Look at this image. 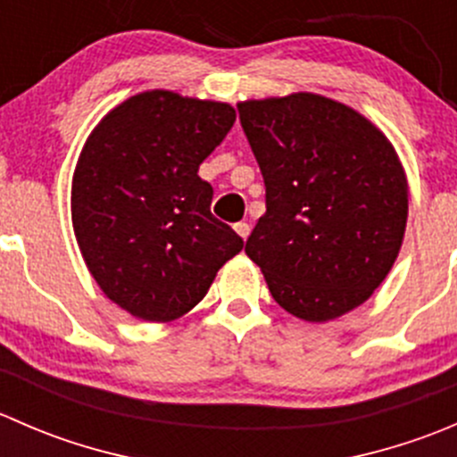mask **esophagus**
Wrapping results in <instances>:
<instances>
[{
  "mask_svg": "<svg viewBox=\"0 0 457 457\" xmlns=\"http://www.w3.org/2000/svg\"><path fill=\"white\" fill-rule=\"evenodd\" d=\"M234 229H237V234L243 238V241H247V237H250V232H252L250 223H245V220H238V223H234Z\"/></svg>",
  "mask_w": 457,
  "mask_h": 457,
  "instance_id": "1",
  "label": "esophagus"
}]
</instances>
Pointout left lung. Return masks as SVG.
I'll return each mask as SVG.
<instances>
[{"label":"left lung","instance_id":"left-lung-1","mask_svg":"<svg viewBox=\"0 0 457 457\" xmlns=\"http://www.w3.org/2000/svg\"><path fill=\"white\" fill-rule=\"evenodd\" d=\"M265 181V214L245 252L274 301L331 320L385 280L407 228V179L365 117L312 92L238 104Z\"/></svg>","mask_w":457,"mask_h":457}]
</instances>
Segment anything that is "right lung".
I'll use <instances>...</instances> for the list:
<instances>
[{
  "instance_id": "add662e5",
  "label": "right lung",
  "mask_w": 457,
  "mask_h": 457,
  "mask_svg": "<svg viewBox=\"0 0 457 457\" xmlns=\"http://www.w3.org/2000/svg\"><path fill=\"white\" fill-rule=\"evenodd\" d=\"M237 121L232 105L141 92L87 137L72 179L81 254L121 310L150 322L187 314L243 238L210 212L199 165Z\"/></svg>"
}]
</instances>
